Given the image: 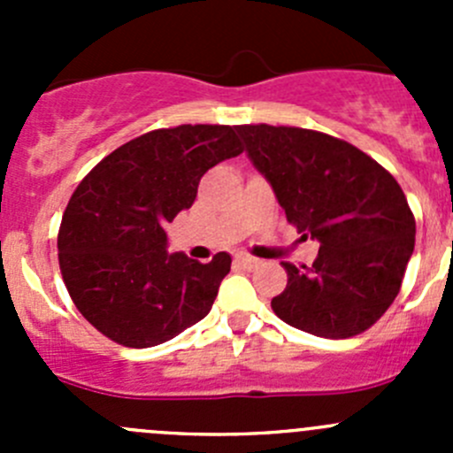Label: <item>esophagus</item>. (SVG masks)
Segmentation results:
<instances>
[{
	"label": "esophagus",
	"instance_id": "34e87169",
	"mask_svg": "<svg viewBox=\"0 0 453 453\" xmlns=\"http://www.w3.org/2000/svg\"><path fill=\"white\" fill-rule=\"evenodd\" d=\"M234 263L241 265V267H245V269H254L256 265H258V260H256L254 256H250V254H236Z\"/></svg>",
	"mask_w": 453,
	"mask_h": 453
}]
</instances>
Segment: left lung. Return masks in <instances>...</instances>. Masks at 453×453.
Listing matches in <instances>:
<instances>
[{
    "instance_id": "8db88e82",
    "label": "left lung",
    "mask_w": 453,
    "mask_h": 453,
    "mask_svg": "<svg viewBox=\"0 0 453 453\" xmlns=\"http://www.w3.org/2000/svg\"><path fill=\"white\" fill-rule=\"evenodd\" d=\"M254 166L287 221L319 241L303 269L282 263L272 300L282 322L328 340L368 331L395 303L414 252L417 221L395 177L349 142L300 127L239 125Z\"/></svg>"
}]
</instances>
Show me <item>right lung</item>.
Here are the masks:
<instances>
[{"label":"right lung","mask_w":453,"mask_h":453,"mask_svg":"<svg viewBox=\"0 0 453 453\" xmlns=\"http://www.w3.org/2000/svg\"><path fill=\"white\" fill-rule=\"evenodd\" d=\"M239 153L234 127L180 125L129 140L87 173L63 212L58 267L96 331L149 349L210 313L230 254H166L164 226L193 205L210 168Z\"/></svg>","instance_id":"1"}]
</instances>
